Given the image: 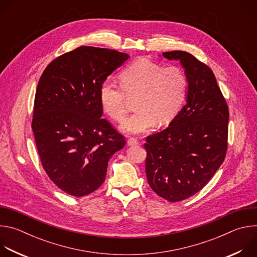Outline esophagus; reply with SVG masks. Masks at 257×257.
<instances>
[{"mask_svg":"<svg viewBox=\"0 0 257 257\" xmlns=\"http://www.w3.org/2000/svg\"><path fill=\"white\" fill-rule=\"evenodd\" d=\"M139 142H138V140L136 139V138H134V137H130L128 140H127V144L129 145V146H134V145H137Z\"/></svg>","mask_w":257,"mask_h":257,"instance_id":"34e87169","label":"esophagus"}]
</instances>
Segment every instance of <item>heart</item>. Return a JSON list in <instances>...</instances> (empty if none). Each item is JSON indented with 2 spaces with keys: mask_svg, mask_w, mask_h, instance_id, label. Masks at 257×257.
<instances>
[{
  "mask_svg": "<svg viewBox=\"0 0 257 257\" xmlns=\"http://www.w3.org/2000/svg\"><path fill=\"white\" fill-rule=\"evenodd\" d=\"M122 89L105 81L99 90L103 111L116 122L124 120L128 99L135 98L136 112L121 125L126 133L139 134L158 125L172 122L185 102L188 79L178 66L163 67L140 58L126 67L119 75Z\"/></svg>",
  "mask_w": 257,
  "mask_h": 257,
  "instance_id": "heart-1",
  "label": "heart"
}]
</instances>
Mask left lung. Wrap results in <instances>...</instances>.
Masks as SVG:
<instances>
[{"label":"left lung","mask_w":257,"mask_h":257,"mask_svg":"<svg viewBox=\"0 0 257 257\" xmlns=\"http://www.w3.org/2000/svg\"><path fill=\"white\" fill-rule=\"evenodd\" d=\"M163 56L180 61L188 91L186 104L169 127L146 137L145 173L159 196L177 202L201 190L223 164L229 109L208 66L183 51Z\"/></svg>","instance_id":"8db88e82"}]
</instances>
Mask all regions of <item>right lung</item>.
<instances>
[{"mask_svg": "<svg viewBox=\"0 0 257 257\" xmlns=\"http://www.w3.org/2000/svg\"><path fill=\"white\" fill-rule=\"evenodd\" d=\"M128 54L79 47L52 61L36 88L32 131L42 165L64 192L81 197L105 179L108 160L126 143L105 119L99 90Z\"/></svg>", "mask_w": 257, "mask_h": 257, "instance_id": "obj_1", "label": "right lung"}]
</instances>
